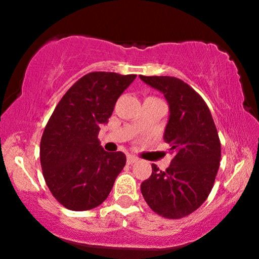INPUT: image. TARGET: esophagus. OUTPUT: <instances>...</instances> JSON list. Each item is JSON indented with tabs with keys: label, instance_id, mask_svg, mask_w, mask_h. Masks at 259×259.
Wrapping results in <instances>:
<instances>
[{
	"label": "esophagus",
	"instance_id": "obj_1",
	"mask_svg": "<svg viewBox=\"0 0 259 259\" xmlns=\"http://www.w3.org/2000/svg\"><path fill=\"white\" fill-rule=\"evenodd\" d=\"M135 162H138V158H136V157H134V156H127V158H126V163H127V164H133V163H135Z\"/></svg>",
	"mask_w": 259,
	"mask_h": 259
}]
</instances>
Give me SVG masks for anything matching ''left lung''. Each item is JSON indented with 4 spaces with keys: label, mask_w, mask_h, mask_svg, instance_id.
Segmentation results:
<instances>
[{
    "label": "left lung",
    "mask_w": 259,
    "mask_h": 259,
    "mask_svg": "<svg viewBox=\"0 0 259 259\" xmlns=\"http://www.w3.org/2000/svg\"><path fill=\"white\" fill-rule=\"evenodd\" d=\"M140 79L164 95L169 120L164 141L174 154L170 165L152 174L141 184L145 201L154 213L168 219L191 214L212 191L221 163V140L203 99L183 80L174 76Z\"/></svg>",
    "instance_id": "left-lung-1"
}]
</instances>
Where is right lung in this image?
Returning a JSON list of instances; mask_svg holds the SVG:
<instances>
[{"label":"right lung","instance_id":"1","mask_svg":"<svg viewBox=\"0 0 259 259\" xmlns=\"http://www.w3.org/2000/svg\"><path fill=\"white\" fill-rule=\"evenodd\" d=\"M135 78L111 72L86 74L65 92L47 121L40 142L41 168L53 197L68 209L100 206L123 170L125 154L106 152L97 136Z\"/></svg>","mask_w":259,"mask_h":259}]
</instances>
